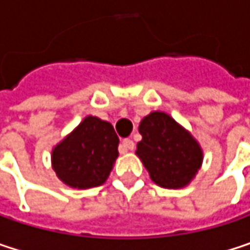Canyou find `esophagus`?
<instances>
[{
    "mask_svg": "<svg viewBox=\"0 0 250 250\" xmlns=\"http://www.w3.org/2000/svg\"><path fill=\"white\" fill-rule=\"evenodd\" d=\"M134 149V142L131 139H125L122 142V150L123 152H128V150H133Z\"/></svg>",
    "mask_w": 250,
    "mask_h": 250,
    "instance_id": "obj_1",
    "label": "esophagus"
}]
</instances>
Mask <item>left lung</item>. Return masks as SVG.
Instances as JSON below:
<instances>
[{
  "instance_id": "8db88e82",
  "label": "left lung",
  "mask_w": 250,
  "mask_h": 250,
  "mask_svg": "<svg viewBox=\"0 0 250 250\" xmlns=\"http://www.w3.org/2000/svg\"><path fill=\"white\" fill-rule=\"evenodd\" d=\"M142 140L136 155L150 179L162 188H182L191 182L203 162L198 142L171 116L153 111L139 125Z\"/></svg>"
}]
</instances>
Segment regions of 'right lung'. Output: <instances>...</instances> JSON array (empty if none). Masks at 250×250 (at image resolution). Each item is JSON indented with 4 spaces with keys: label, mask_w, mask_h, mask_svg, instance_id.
<instances>
[{
    "label": "right lung",
    "mask_w": 250,
    "mask_h": 250,
    "mask_svg": "<svg viewBox=\"0 0 250 250\" xmlns=\"http://www.w3.org/2000/svg\"><path fill=\"white\" fill-rule=\"evenodd\" d=\"M114 127L98 117H85L52 150V167L66 185L85 189L103 185L119 156Z\"/></svg>",
    "instance_id": "obj_1"
}]
</instances>
